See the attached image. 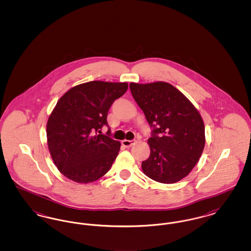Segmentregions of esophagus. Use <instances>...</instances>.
I'll list each match as a JSON object with an SVG mask.
<instances>
[{
    "label": "esophagus",
    "mask_w": 251,
    "mask_h": 251,
    "mask_svg": "<svg viewBox=\"0 0 251 251\" xmlns=\"http://www.w3.org/2000/svg\"><path fill=\"white\" fill-rule=\"evenodd\" d=\"M135 143H136V140H126V139L121 142L122 146H124L126 148H130V147H131L132 145H134Z\"/></svg>",
    "instance_id": "34e87169"
}]
</instances>
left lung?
<instances>
[{
  "mask_svg": "<svg viewBox=\"0 0 251 251\" xmlns=\"http://www.w3.org/2000/svg\"><path fill=\"white\" fill-rule=\"evenodd\" d=\"M131 95L152 128L143 172L162 183L186 177L202 154L205 128L199 111L172 84H130Z\"/></svg>",
  "mask_w": 251,
  "mask_h": 251,
  "instance_id": "left-lung-1",
  "label": "left lung"
}]
</instances>
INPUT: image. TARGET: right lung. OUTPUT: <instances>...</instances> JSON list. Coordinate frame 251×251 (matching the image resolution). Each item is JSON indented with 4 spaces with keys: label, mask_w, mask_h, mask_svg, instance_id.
I'll use <instances>...</instances> for the list:
<instances>
[{
    "label": "right lung",
    "mask_w": 251,
    "mask_h": 251,
    "mask_svg": "<svg viewBox=\"0 0 251 251\" xmlns=\"http://www.w3.org/2000/svg\"><path fill=\"white\" fill-rule=\"evenodd\" d=\"M127 89V83L92 81L60 98L49 117L47 140L53 163L65 177L88 183L109 171L120 143L100 133L104 125L108 127L111 105Z\"/></svg>",
    "instance_id": "add662e5"
}]
</instances>
